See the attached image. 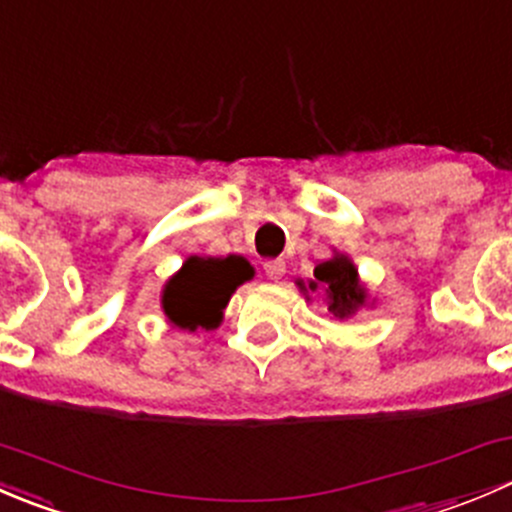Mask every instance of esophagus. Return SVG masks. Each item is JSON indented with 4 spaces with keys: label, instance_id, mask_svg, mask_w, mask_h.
<instances>
[{
    "label": "esophagus",
    "instance_id": "obj_1",
    "mask_svg": "<svg viewBox=\"0 0 512 512\" xmlns=\"http://www.w3.org/2000/svg\"><path fill=\"white\" fill-rule=\"evenodd\" d=\"M285 270H287V265L282 260L265 262V272H267V277H270V280H280V277L285 275Z\"/></svg>",
    "mask_w": 512,
    "mask_h": 512
}]
</instances>
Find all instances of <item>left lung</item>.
Returning <instances> with one entry per match:
<instances>
[{
  "label": "left lung",
  "instance_id": "8db88e82",
  "mask_svg": "<svg viewBox=\"0 0 512 512\" xmlns=\"http://www.w3.org/2000/svg\"><path fill=\"white\" fill-rule=\"evenodd\" d=\"M302 292H327V307L337 319L354 317L361 307H366V287L359 282L354 262L342 252H334L332 260H324L314 267V277L304 285L297 282Z\"/></svg>",
  "mask_w": 512,
  "mask_h": 512
}]
</instances>
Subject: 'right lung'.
I'll list each match as a JSON object with an SVG mask.
<instances>
[{
  "label": "right lung",
  "mask_w": 512,
  "mask_h": 512,
  "mask_svg": "<svg viewBox=\"0 0 512 512\" xmlns=\"http://www.w3.org/2000/svg\"><path fill=\"white\" fill-rule=\"evenodd\" d=\"M255 270L240 255L188 257L163 287V312L173 327L195 332L215 329L223 322V309L242 282Z\"/></svg>",
  "instance_id": "add662e5"
}]
</instances>
